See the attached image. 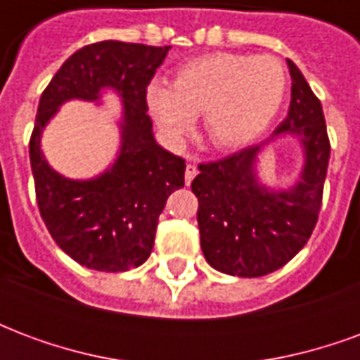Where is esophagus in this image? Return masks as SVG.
<instances>
[{
    "instance_id": "esophagus-1",
    "label": "esophagus",
    "mask_w": 360,
    "mask_h": 360,
    "mask_svg": "<svg viewBox=\"0 0 360 360\" xmlns=\"http://www.w3.org/2000/svg\"><path fill=\"white\" fill-rule=\"evenodd\" d=\"M195 175H196V165L193 164V162H188L187 167H185V183H191V181L195 179Z\"/></svg>"
}]
</instances>
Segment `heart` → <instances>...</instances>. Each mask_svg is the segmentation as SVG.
<instances>
[{
  "instance_id": "obj_1",
  "label": "heart",
  "mask_w": 360,
  "mask_h": 360,
  "mask_svg": "<svg viewBox=\"0 0 360 360\" xmlns=\"http://www.w3.org/2000/svg\"><path fill=\"white\" fill-rule=\"evenodd\" d=\"M285 86V69L276 58L219 51L183 63L172 86L150 82L146 108L172 141H181L200 113L208 141L218 150H235L264 133Z\"/></svg>"
}]
</instances>
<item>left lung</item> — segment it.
<instances>
[{"mask_svg":"<svg viewBox=\"0 0 360 360\" xmlns=\"http://www.w3.org/2000/svg\"><path fill=\"white\" fill-rule=\"evenodd\" d=\"M291 103L270 141L200 164L193 181L198 196L200 247L216 270L258 278L285 266L307 245L316 226L324 191L330 141L322 103L291 59ZM291 134L302 144L303 167L291 188L274 189L259 181L257 162L266 143Z\"/></svg>","mask_w":360,"mask_h":360,"instance_id":"1","label":"left lung"}]
</instances>
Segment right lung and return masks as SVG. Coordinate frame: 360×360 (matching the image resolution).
I'll use <instances>...</instances> for the list:
<instances>
[{"instance_id":"1","label":"right lung","mask_w":360,"mask_h":360,"mask_svg":"<svg viewBox=\"0 0 360 360\" xmlns=\"http://www.w3.org/2000/svg\"><path fill=\"white\" fill-rule=\"evenodd\" d=\"M169 48L117 40L84 46L38 103L30 167L40 216L59 249L90 270L127 271L146 262L167 196L185 185V160L158 144L146 108V89ZM108 89L122 100L118 158L92 180H69L43 156V129L65 101L99 103Z\"/></svg>"}]
</instances>
